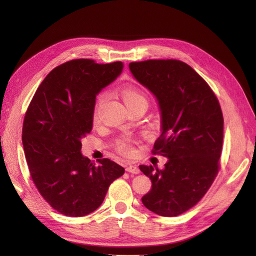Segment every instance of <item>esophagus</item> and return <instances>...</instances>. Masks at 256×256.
I'll return each instance as SVG.
<instances>
[{
  "label": "esophagus",
  "mask_w": 256,
  "mask_h": 256,
  "mask_svg": "<svg viewBox=\"0 0 256 256\" xmlns=\"http://www.w3.org/2000/svg\"><path fill=\"white\" fill-rule=\"evenodd\" d=\"M126 171L131 173V174H138V173H140V170L136 168V166H128L126 168Z\"/></svg>",
  "instance_id": "1"
}]
</instances>
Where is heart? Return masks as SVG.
<instances>
[{
  "label": "heart",
  "mask_w": 256,
  "mask_h": 256,
  "mask_svg": "<svg viewBox=\"0 0 256 256\" xmlns=\"http://www.w3.org/2000/svg\"><path fill=\"white\" fill-rule=\"evenodd\" d=\"M118 92L120 95V97L122 98L124 102H125V104L127 106V108L131 106H134V104H145L147 106V102H147L146 95L140 88H136V85L129 84V83L122 84L118 88ZM102 97L100 96L96 102L95 109H94V118L95 120L98 116V108H99L100 102H102ZM118 150L120 152H122V154H125V156H128V157H130L131 154H134V148L131 147L127 138H122V140L118 142Z\"/></svg>",
  "instance_id": "heart-1"
}]
</instances>
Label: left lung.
Wrapping results in <instances>:
<instances>
[{"label":"left lung","mask_w":256,"mask_h":256,"mask_svg":"<svg viewBox=\"0 0 256 256\" xmlns=\"http://www.w3.org/2000/svg\"><path fill=\"white\" fill-rule=\"evenodd\" d=\"M129 68L157 99L161 134L152 154L168 158L164 170L140 166L152 180L142 203L159 216L182 214L200 202L219 172L221 106L206 81L182 60L134 62Z\"/></svg>","instance_id":"8db88e82"}]
</instances>
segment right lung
Wrapping results in <instances>:
<instances>
[{"instance_id": "obj_1", "label": "right lung", "mask_w": 256, "mask_h": 256, "mask_svg": "<svg viewBox=\"0 0 256 256\" xmlns=\"http://www.w3.org/2000/svg\"><path fill=\"white\" fill-rule=\"evenodd\" d=\"M122 68V62H66L46 76L28 108L22 144L30 174L42 196L62 214L95 212L109 186L125 173L110 159L96 166L81 152L82 138L92 128L96 96Z\"/></svg>"}]
</instances>
